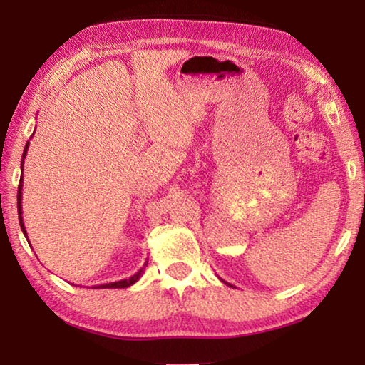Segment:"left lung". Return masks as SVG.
<instances>
[{
    "label": "left lung",
    "mask_w": 365,
    "mask_h": 365,
    "mask_svg": "<svg viewBox=\"0 0 365 365\" xmlns=\"http://www.w3.org/2000/svg\"><path fill=\"white\" fill-rule=\"evenodd\" d=\"M222 282H224V280H222ZM224 283H227V282H224ZM227 285H228V283H227Z\"/></svg>",
    "instance_id": "left-lung-1"
}]
</instances>
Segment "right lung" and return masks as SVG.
<instances>
[{
  "label": "right lung",
  "instance_id": "1",
  "mask_svg": "<svg viewBox=\"0 0 365 365\" xmlns=\"http://www.w3.org/2000/svg\"><path fill=\"white\" fill-rule=\"evenodd\" d=\"M29 141L26 148H24V154H22V163H21V169L24 170V159H26V154H27V150H29ZM22 180L24 178L21 177V182H19V191H17V212H19V224H21V228H22V233L26 235L27 238V230H26V225H24V220H22ZM146 265V264H145ZM145 269V267H143ZM143 269H140L137 274L132 275L130 279H125V280H120V282H113V283H104V285H98L96 288H127L133 285L135 282H138V279L141 277V274H143Z\"/></svg>",
  "mask_w": 365,
  "mask_h": 365
}]
</instances>
